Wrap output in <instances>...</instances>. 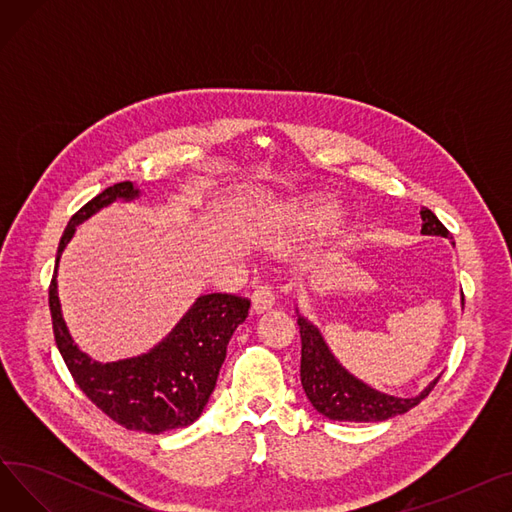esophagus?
Here are the masks:
<instances>
[{"label":"esophagus","mask_w":512,"mask_h":512,"mask_svg":"<svg viewBox=\"0 0 512 512\" xmlns=\"http://www.w3.org/2000/svg\"><path fill=\"white\" fill-rule=\"evenodd\" d=\"M253 309L255 313H263V311H270L276 303V290L272 284H261L255 288L253 292Z\"/></svg>","instance_id":"1"}]
</instances>
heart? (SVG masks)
Segmentation results:
<instances>
[{
	"label": "heart",
	"instance_id": "obj_1",
	"mask_svg": "<svg viewBox=\"0 0 512 512\" xmlns=\"http://www.w3.org/2000/svg\"><path fill=\"white\" fill-rule=\"evenodd\" d=\"M303 218H307V220H319V218H321V211H305Z\"/></svg>",
	"mask_w": 512,
	"mask_h": 512
}]
</instances>
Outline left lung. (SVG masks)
<instances>
[{
    "label": "left lung",
    "mask_w": 512,
    "mask_h": 512,
    "mask_svg": "<svg viewBox=\"0 0 512 512\" xmlns=\"http://www.w3.org/2000/svg\"><path fill=\"white\" fill-rule=\"evenodd\" d=\"M421 234L450 238L446 226L436 218L434 211L421 209ZM465 301V299H463ZM301 328V384L317 413L334 421H386L394 415H402L417 407L419 402L434 390L440 378H436L421 394L413 398H398L378 392L348 373L330 353L328 344L319 330L299 315Z\"/></svg>",
    "instance_id": "8db88e82"
}]
</instances>
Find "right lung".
Masks as SVG:
<instances>
[{
  "mask_svg": "<svg viewBox=\"0 0 512 512\" xmlns=\"http://www.w3.org/2000/svg\"><path fill=\"white\" fill-rule=\"evenodd\" d=\"M139 195L132 182H118L80 207L68 222L56 270L49 284V311L58 351L93 405L126 429L161 434L191 425L205 409L226 359L234 330L247 319L251 301L236 294L213 292L199 297L172 334L153 351L116 363H97L74 344L58 299V261L76 224L116 199Z\"/></svg>",
  "mask_w": 512,
  "mask_h": 512,
  "instance_id": "add662e5",
  "label": "right lung"
}]
</instances>
